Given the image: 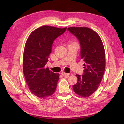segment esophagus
Instances as JSON below:
<instances>
[{"instance_id": "obj_1", "label": "esophagus", "mask_w": 124, "mask_h": 124, "mask_svg": "<svg viewBox=\"0 0 124 124\" xmlns=\"http://www.w3.org/2000/svg\"><path fill=\"white\" fill-rule=\"evenodd\" d=\"M61 74H62V76H64V77H68V76H69V75H70L69 73H65V72H62Z\"/></svg>"}]
</instances>
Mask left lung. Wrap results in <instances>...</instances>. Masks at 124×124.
I'll list each match as a JSON object with an SVG mask.
<instances>
[{
    "label": "left lung",
    "instance_id": "left-lung-1",
    "mask_svg": "<svg viewBox=\"0 0 124 124\" xmlns=\"http://www.w3.org/2000/svg\"><path fill=\"white\" fill-rule=\"evenodd\" d=\"M67 30L80 44V56L84 62L83 75H76L78 81L72 87L75 93L88 97L98 88L104 75L106 60L104 46L100 36L86 27H70Z\"/></svg>",
    "mask_w": 124,
    "mask_h": 124
}]
</instances>
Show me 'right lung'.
Returning <instances> with one entry per match:
<instances>
[{"instance_id": "right-lung-1", "label": "right lung", "mask_w": 124, "mask_h": 124, "mask_svg": "<svg viewBox=\"0 0 124 124\" xmlns=\"http://www.w3.org/2000/svg\"><path fill=\"white\" fill-rule=\"evenodd\" d=\"M63 29L45 25L34 30L26 42L23 55V72L31 93L39 98L53 94L59 79V73L45 66L48 61L53 43L65 32Z\"/></svg>"}]
</instances>
